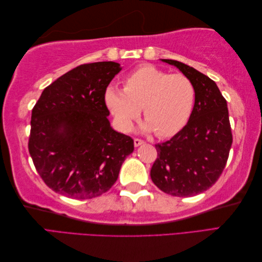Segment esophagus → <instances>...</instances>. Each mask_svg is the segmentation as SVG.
Segmentation results:
<instances>
[{"mask_svg": "<svg viewBox=\"0 0 262 262\" xmlns=\"http://www.w3.org/2000/svg\"><path fill=\"white\" fill-rule=\"evenodd\" d=\"M142 144H144V141H143V140H141V138H135V140H134V145H135L136 147L142 145Z\"/></svg>", "mask_w": 262, "mask_h": 262, "instance_id": "34e87169", "label": "esophagus"}]
</instances>
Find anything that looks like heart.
Segmentation results:
<instances>
[{"label": "heart", "mask_w": 262, "mask_h": 262, "mask_svg": "<svg viewBox=\"0 0 262 262\" xmlns=\"http://www.w3.org/2000/svg\"><path fill=\"white\" fill-rule=\"evenodd\" d=\"M194 96V86L186 75L147 65L126 77L124 91L109 86L104 100L121 130L132 129L143 108L146 119L144 129L154 130L160 137H170L187 124Z\"/></svg>", "instance_id": "heart-1"}]
</instances>
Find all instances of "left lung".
<instances>
[{
    "label": "left lung",
    "mask_w": 262,
    "mask_h": 262,
    "mask_svg": "<svg viewBox=\"0 0 262 262\" xmlns=\"http://www.w3.org/2000/svg\"><path fill=\"white\" fill-rule=\"evenodd\" d=\"M174 65L194 86V104L187 125L162 144L151 169L154 185L176 197H191L207 190L223 172L233 137L225 98L216 83L189 65Z\"/></svg>",
    "instance_id": "8db88e82"
}]
</instances>
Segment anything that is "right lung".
I'll list each match as a JSON object with an SVG mask.
<instances>
[{"instance_id":"obj_1","label":"right lung","mask_w":262,"mask_h":262,"mask_svg":"<svg viewBox=\"0 0 262 262\" xmlns=\"http://www.w3.org/2000/svg\"><path fill=\"white\" fill-rule=\"evenodd\" d=\"M120 71L115 62L77 66L45 88L33 107L28 148L55 192L74 199L107 192L134 151L133 138L111 128L104 100Z\"/></svg>"}]
</instances>
